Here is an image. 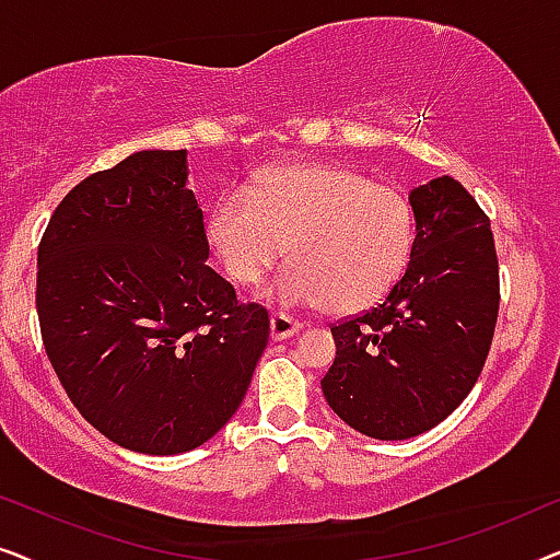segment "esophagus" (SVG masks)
<instances>
[{
	"instance_id": "obj_1",
	"label": "esophagus",
	"mask_w": 560,
	"mask_h": 560,
	"mask_svg": "<svg viewBox=\"0 0 560 560\" xmlns=\"http://www.w3.org/2000/svg\"><path fill=\"white\" fill-rule=\"evenodd\" d=\"M301 328H303V324H298V320L285 316V313H275V316L270 318V336H272V341L290 339V336H295L298 331H301Z\"/></svg>"
}]
</instances>
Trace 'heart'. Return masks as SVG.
Wrapping results in <instances>:
<instances>
[{
    "instance_id": "b5f03b06",
    "label": "heart",
    "mask_w": 560,
    "mask_h": 560,
    "mask_svg": "<svg viewBox=\"0 0 560 560\" xmlns=\"http://www.w3.org/2000/svg\"><path fill=\"white\" fill-rule=\"evenodd\" d=\"M209 240L240 285L262 280L288 249L293 265L270 290L275 301L359 313L408 270L416 221L395 188L347 167L305 163L270 171L249 196L221 198Z\"/></svg>"
}]
</instances>
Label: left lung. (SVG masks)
Masks as SVG:
<instances>
[{
    "instance_id": "8db88e82",
    "label": "left lung",
    "mask_w": 560,
    "mask_h": 560,
    "mask_svg": "<svg viewBox=\"0 0 560 560\" xmlns=\"http://www.w3.org/2000/svg\"><path fill=\"white\" fill-rule=\"evenodd\" d=\"M408 201V270L377 308L331 328L336 359L320 380L328 408L380 441L431 431L464 402L500 308L494 236L469 190L441 175Z\"/></svg>"
}]
</instances>
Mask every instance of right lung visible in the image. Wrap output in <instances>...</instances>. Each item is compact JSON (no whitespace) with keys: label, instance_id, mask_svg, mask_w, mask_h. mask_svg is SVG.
<instances>
[{"label":"right lung","instance_id":"add662e5","mask_svg":"<svg viewBox=\"0 0 560 560\" xmlns=\"http://www.w3.org/2000/svg\"><path fill=\"white\" fill-rule=\"evenodd\" d=\"M186 150H140L58 203L37 249V318L60 385L121 448L175 456L240 408L270 339L206 265Z\"/></svg>","mask_w":560,"mask_h":560}]
</instances>
